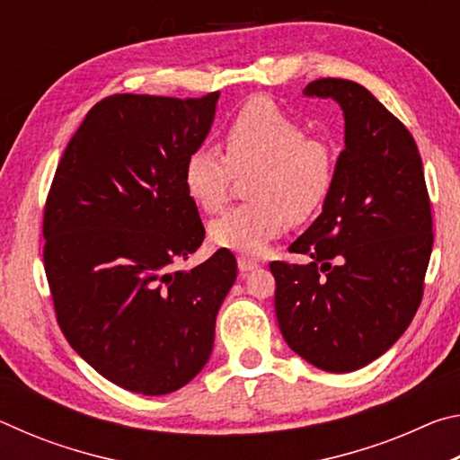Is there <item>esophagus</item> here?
Here are the masks:
<instances>
[{"label": "esophagus", "mask_w": 460, "mask_h": 460, "mask_svg": "<svg viewBox=\"0 0 460 460\" xmlns=\"http://www.w3.org/2000/svg\"><path fill=\"white\" fill-rule=\"evenodd\" d=\"M237 266H239V271H252L255 268H260V261L258 260H252V258H245V255H241V258L237 260Z\"/></svg>", "instance_id": "obj_1"}]
</instances>
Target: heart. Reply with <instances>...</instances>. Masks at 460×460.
<instances>
[{
  "mask_svg": "<svg viewBox=\"0 0 460 460\" xmlns=\"http://www.w3.org/2000/svg\"><path fill=\"white\" fill-rule=\"evenodd\" d=\"M225 155L194 147L182 164L189 197L205 213H219L231 197L235 172L253 168L243 202L211 225V239L233 252L258 255L288 223L308 221L334 182V154L321 137L271 99L255 97L223 129Z\"/></svg>",
  "mask_w": 460,
  "mask_h": 460,
  "instance_id": "1",
  "label": "heart"
}]
</instances>
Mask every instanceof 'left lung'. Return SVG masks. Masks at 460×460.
Here are the masks:
<instances>
[{
    "instance_id": "8db88e82",
    "label": "left lung",
    "mask_w": 460,
    "mask_h": 460,
    "mask_svg": "<svg viewBox=\"0 0 460 460\" xmlns=\"http://www.w3.org/2000/svg\"><path fill=\"white\" fill-rule=\"evenodd\" d=\"M345 115V150L323 213L292 253L271 261L276 316L294 353L331 373L361 369L408 329L422 302L432 213L422 158L406 126L359 83L316 79Z\"/></svg>"
}]
</instances>
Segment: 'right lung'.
I'll return each mask as SVG.
<instances>
[{
  "instance_id": "add662e5",
  "label": "right lung",
  "mask_w": 460,
  "mask_h": 460,
  "mask_svg": "<svg viewBox=\"0 0 460 460\" xmlns=\"http://www.w3.org/2000/svg\"><path fill=\"white\" fill-rule=\"evenodd\" d=\"M217 99L219 91L101 99L46 197L44 270L60 331L93 369L134 394H172L205 367L237 278L225 247L174 270L205 239L182 164L205 142Z\"/></svg>"
}]
</instances>
